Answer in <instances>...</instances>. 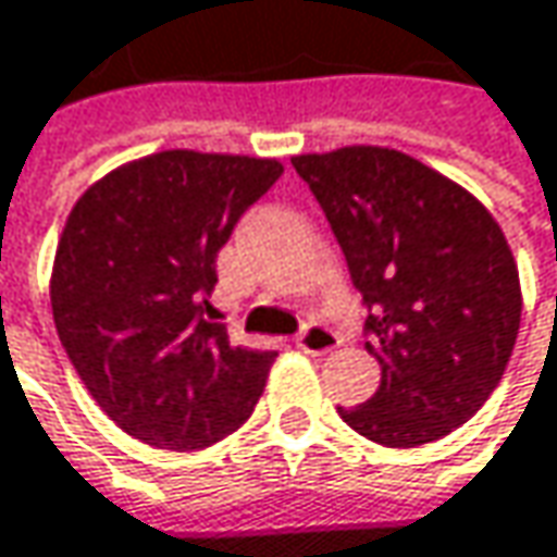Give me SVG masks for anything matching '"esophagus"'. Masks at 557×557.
<instances>
[{
    "label": "esophagus",
    "mask_w": 557,
    "mask_h": 557,
    "mask_svg": "<svg viewBox=\"0 0 557 557\" xmlns=\"http://www.w3.org/2000/svg\"><path fill=\"white\" fill-rule=\"evenodd\" d=\"M296 346L309 356H327L341 346V334L324 327V324H309L299 337H296Z\"/></svg>",
    "instance_id": "34e87169"
}]
</instances>
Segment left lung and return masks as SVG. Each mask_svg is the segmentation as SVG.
Returning <instances> with one entry per match:
<instances>
[{
    "instance_id": "1",
    "label": "left lung",
    "mask_w": 557,
    "mask_h": 557,
    "mask_svg": "<svg viewBox=\"0 0 557 557\" xmlns=\"http://www.w3.org/2000/svg\"><path fill=\"white\" fill-rule=\"evenodd\" d=\"M293 166L344 248L381 366L375 394L337 407L341 419L384 447L450 435L498 387L520 331V274L498 220L404 150L349 145Z\"/></svg>"
}]
</instances>
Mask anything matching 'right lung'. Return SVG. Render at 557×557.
I'll return each instance as SVG.
<instances>
[{
    "mask_svg": "<svg viewBox=\"0 0 557 557\" xmlns=\"http://www.w3.org/2000/svg\"><path fill=\"white\" fill-rule=\"evenodd\" d=\"M280 173L271 157L160 150L75 201L52 261V321L125 435L201 450L251 416L277 352L233 346L205 311L216 251Z\"/></svg>",
    "mask_w": 557,
    "mask_h": 557,
    "instance_id": "right-lung-1",
    "label": "right lung"
}]
</instances>
